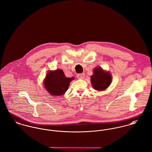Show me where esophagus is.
Listing matches in <instances>:
<instances>
[{
	"mask_svg": "<svg viewBox=\"0 0 152 152\" xmlns=\"http://www.w3.org/2000/svg\"><path fill=\"white\" fill-rule=\"evenodd\" d=\"M77 77L78 79H83L85 77V74H84V73L78 74H77Z\"/></svg>",
	"mask_w": 152,
	"mask_h": 152,
	"instance_id": "1",
	"label": "esophagus"
}]
</instances>
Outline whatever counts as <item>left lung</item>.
I'll use <instances>...</instances> for the list:
<instances>
[{"label": "left lung", "instance_id": "8db88e82", "mask_svg": "<svg viewBox=\"0 0 152 152\" xmlns=\"http://www.w3.org/2000/svg\"><path fill=\"white\" fill-rule=\"evenodd\" d=\"M112 77L109 72L104 71L101 67L94 69V74L91 76V81L93 88L98 91H102L109 86Z\"/></svg>", "mask_w": 152, "mask_h": 152}]
</instances>
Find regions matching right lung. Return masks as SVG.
<instances>
[{
    "instance_id": "add662e5",
    "label": "right lung",
    "mask_w": 152,
    "mask_h": 152,
    "mask_svg": "<svg viewBox=\"0 0 152 152\" xmlns=\"http://www.w3.org/2000/svg\"><path fill=\"white\" fill-rule=\"evenodd\" d=\"M74 78H67L63 70L57 69L49 71L44 82V87L48 92L54 96L62 95L68 89L70 82Z\"/></svg>"
}]
</instances>
